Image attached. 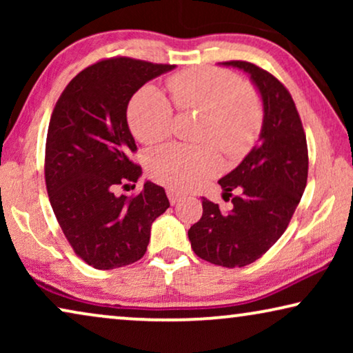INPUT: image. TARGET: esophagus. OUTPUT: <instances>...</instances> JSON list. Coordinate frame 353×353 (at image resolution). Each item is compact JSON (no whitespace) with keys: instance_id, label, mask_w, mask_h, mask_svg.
Here are the masks:
<instances>
[{"instance_id":"esophagus-1","label":"esophagus","mask_w":353,"mask_h":353,"mask_svg":"<svg viewBox=\"0 0 353 353\" xmlns=\"http://www.w3.org/2000/svg\"><path fill=\"white\" fill-rule=\"evenodd\" d=\"M167 196H168V201H170V204H176L178 201H181L185 194H181V192H178L175 190H167Z\"/></svg>"}]
</instances>
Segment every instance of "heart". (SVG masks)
<instances>
[{
  "label": "heart",
  "mask_w": 353,
  "mask_h": 353,
  "mask_svg": "<svg viewBox=\"0 0 353 353\" xmlns=\"http://www.w3.org/2000/svg\"><path fill=\"white\" fill-rule=\"evenodd\" d=\"M167 88L180 112L202 114L199 139L214 143L226 157H243L259 139L263 125L262 99L234 72L210 65L192 67L173 74ZM173 117L170 101L152 85L143 86L130 101V130L144 144L170 137ZM220 168V156L211 144L172 143L148 157L149 175L178 191L196 190Z\"/></svg>",
  "instance_id": "heart-1"
}]
</instances>
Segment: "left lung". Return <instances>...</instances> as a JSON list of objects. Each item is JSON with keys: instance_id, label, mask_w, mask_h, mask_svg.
Instances as JSON below:
<instances>
[{"instance_id": "obj_1", "label": "left lung", "mask_w": 353, "mask_h": 353, "mask_svg": "<svg viewBox=\"0 0 353 353\" xmlns=\"http://www.w3.org/2000/svg\"><path fill=\"white\" fill-rule=\"evenodd\" d=\"M221 64L250 75L263 101V125L252 151L219 180L231 210L202 197V216L188 236L197 257L234 268L262 257L286 231L307 185L308 149L292 96L276 77L248 61Z\"/></svg>"}]
</instances>
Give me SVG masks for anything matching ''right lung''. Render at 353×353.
Here are the masks:
<instances>
[{
    "label": "right lung",
    "mask_w": 353,
    "mask_h": 353,
    "mask_svg": "<svg viewBox=\"0 0 353 353\" xmlns=\"http://www.w3.org/2000/svg\"><path fill=\"white\" fill-rule=\"evenodd\" d=\"M175 65L115 56L69 81L52 110L45 149V181L65 239L98 270L134 263L146 254L152 221L170 202L151 181L137 196H117L138 181L137 144L127 123L132 96Z\"/></svg>",
    "instance_id": "add662e5"
}]
</instances>
